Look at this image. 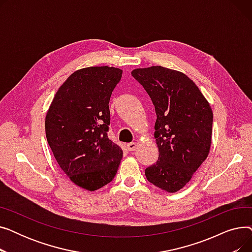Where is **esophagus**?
Here are the masks:
<instances>
[{
    "mask_svg": "<svg viewBox=\"0 0 252 252\" xmlns=\"http://www.w3.org/2000/svg\"><path fill=\"white\" fill-rule=\"evenodd\" d=\"M126 148L128 149V151H135L137 149V143L135 142H131V143H128L126 145Z\"/></svg>",
    "mask_w": 252,
    "mask_h": 252,
    "instance_id": "34e87169",
    "label": "esophagus"
}]
</instances>
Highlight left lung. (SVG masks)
Instances as JSON below:
<instances>
[{
    "label": "left lung",
    "mask_w": 252,
    "mask_h": 252,
    "mask_svg": "<svg viewBox=\"0 0 252 252\" xmlns=\"http://www.w3.org/2000/svg\"><path fill=\"white\" fill-rule=\"evenodd\" d=\"M150 96L156 112L158 160L145 169L147 180L168 193L186 186L206 159L214 114L200 90L186 74L151 66L131 71Z\"/></svg>",
    "instance_id": "8db88e82"
}]
</instances>
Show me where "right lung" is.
Masks as SVG:
<instances>
[{
  "mask_svg": "<svg viewBox=\"0 0 252 252\" xmlns=\"http://www.w3.org/2000/svg\"><path fill=\"white\" fill-rule=\"evenodd\" d=\"M123 70L90 66L74 71L58 89L46 114L49 146L76 186L96 191L110 183L123 158L107 136L109 100Z\"/></svg>",
  "mask_w": 252,
  "mask_h": 252,
  "instance_id": "obj_1",
  "label": "right lung"
}]
</instances>
